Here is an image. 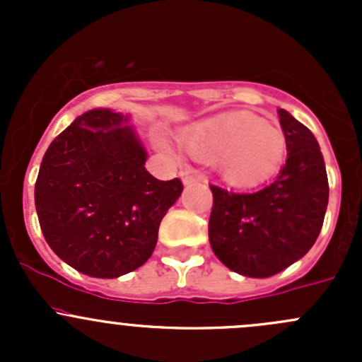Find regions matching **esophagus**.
I'll use <instances>...</instances> for the list:
<instances>
[{"mask_svg":"<svg viewBox=\"0 0 362 362\" xmlns=\"http://www.w3.org/2000/svg\"><path fill=\"white\" fill-rule=\"evenodd\" d=\"M180 178L184 182V185H191L199 180V175L194 170H191V168H185V170L180 171Z\"/></svg>","mask_w":362,"mask_h":362,"instance_id":"34e87169","label":"esophagus"}]
</instances>
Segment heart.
Segmentation results:
<instances>
[{
    "mask_svg": "<svg viewBox=\"0 0 362 362\" xmlns=\"http://www.w3.org/2000/svg\"><path fill=\"white\" fill-rule=\"evenodd\" d=\"M182 147L196 159L214 160L218 173L235 184H257L272 177L286 156V136L279 127L249 113H229L184 127ZM164 152H173L168 138H158Z\"/></svg>",
    "mask_w": 362,
    "mask_h": 362,
    "instance_id": "obj_1",
    "label": "heart"
}]
</instances>
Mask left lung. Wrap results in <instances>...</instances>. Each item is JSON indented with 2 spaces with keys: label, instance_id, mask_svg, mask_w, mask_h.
Listing matches in <instances>:
<instances>
[{
  "label": "left lung",
  "instance_id": "left-lung-1",
  "mask_svg": "<svg viewBox=\"0 0 362 362\" xmlns=\"http://www.w3.org/2000/svg\"><path fill=\"white\" fill-rule=\"evenodd\" d=\"M279 117L287 160L275 180L243 192L210 185L211 250L231 272L252 279L276 275L312 249L329 199L326 164L315 136L284 108H279Z\"/></svg>",
  "mask_w": 362,
  "mask_h": 362
}]
</instances>
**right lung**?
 Listing matches in <instances>:
<instances>
[{
  "instance_id": "right-lung-1",
  "label": "right lung",
  "mask_w": 362,
  "mask_h": 362,
  "mask_svg": "<svg viewBox=\"0 0 362 362\" xmlns=\"http://www.w3.org/2000/svg\"><path fill=\"white\" fill-rule=\"evenodd\" d=\"M131 115L94 108L76 117L40 164L35 204L54 254L83 275L117 279L147 262L182 182L145 170Z\"/></svg>"
}]
</instances>
